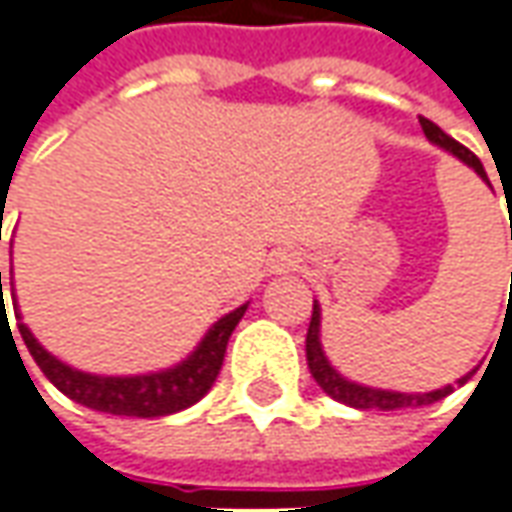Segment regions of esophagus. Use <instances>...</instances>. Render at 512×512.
Listing matches in <instances>:
<instances>
[{
	"instance_id": "1",
	"label": "esophagus",
	"mask_w": 512,
	"mask_h": 512,
	"mask_svg": "<svg viewBox=\"0 0 512 512\" xmlns=\"http://www.w3.org/2000/svg\"><path fill=\"white\" fill-rule=\"evenodd\" d=\"M302 257L297 252H291V249H280V252H274L271 255V271L274 274H285V271H297L300 269Z\"/></svg>"
}]
</instances>
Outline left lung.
<instances>
[{"label":"left lung","instance_id":"8db88e82","mask_svg":"<svg viewBox=\"0 0 512 512\" xmlns=\"http://www.w3.org/2000/svg\"><path fill=\"white\" fill-rule=\"evenodd\" d=\"M420 128H423V134L429 139L431 145H437V148H443L446 154H451L454 159H460L462 165H468V168L474 170L476 176L482 179V182L490 187V179L485 168H482V162L476 159V154H471L465 145H460L457 139H451L440 128V125H434L426 117H420ZM493 190V187H490ZM322 308H319V302L314 300V314H311V325H308V336H305V356H308V370L314 375V381L322 387V392H328L333 401L347 403V406H353V409H378V412H395V409H409V406H429L434 401H443L446 395L454 392V387L448 384L443 389H431V392H395V389H378V387H364V384H356V381H350V378H344L333 364L325 356V347H322ZM476 370H471L468 375H462L457 378L454 384L462 387V384H468V378L474 375Z\"/></svg>","mask_w":512,"mask_h":512}]
</instances>
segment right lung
<instances>
[{"mask_svg":"<svg viewBox=\"0 0 512 512\" xmlns=\"http://www.w3.org/2000/svg\"><path fill=\"white\" fill-rule=\"evenodd\" d=\"M10 294L16 297V288L10 280ZM0 300H2V271H0ZM249 302H243L241 308L229 311L212 325L204 339L190 356L173 364L168 370L145 375H95L83 373L64 364L61 358H55L50 350H44L38 339L30 333V328L22 322L19 305H16V319H19V333L24 344L30 350V356L36 358L41 373L50 378L55 387L64 392L66 398H72L81 406L106 412V415H125V417H165L176 415L187 406L198 403L215 384V378L221 373L227 342L232 336L235 325L246 314ZM2 316H5V300H2Z\"/></svg>","mask_w":512,"mask_h":512,"instance_id":"right-lung-1","label":"right lung"}]
</instances>
